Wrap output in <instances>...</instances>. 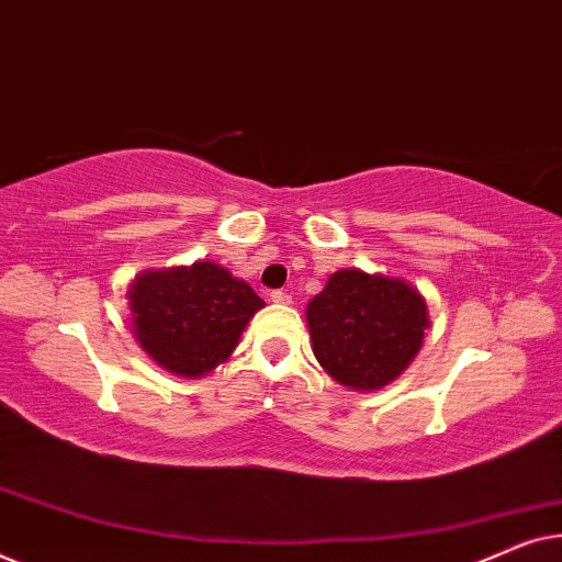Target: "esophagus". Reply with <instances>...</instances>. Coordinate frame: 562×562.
Wrapping results in <instances>:
<instances>
[{
    "mask_svg": "<svg viewBox=\"0 0 562 562\" xmlns=\"http://www.w3.org/2000/svg\"><path fill=\"white\" fill-rule=\"evenodd\" d=\"M271 302L273 304H281V306H289L291 304V296L286 291H271Z\"/></svg>",
    "mask_w": 562,
    "mask_h": 562,
    "instance_id": "esophagus-1",
    "label": "esophagus"
}]
</instances>
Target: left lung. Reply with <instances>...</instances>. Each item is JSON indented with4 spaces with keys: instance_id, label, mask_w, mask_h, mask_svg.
<instances>
[{
    "instance_id": "left-lung-1",
    "label": "left lung",
    "mask_w": 562,
    "mask_h": 562,
    "mask_svg": "<svg viewBox=\"0 0 562 562\" xmlns=\"http://www.w3.org/2000/svg\"><path fill=\"white\" fill-rule=\"evenodd\" d=\"M306 327L329 379L366 394L412 366L425 345L429 310L409 281L342 268L306 304Z\"/></svg>"
}]
</instances>
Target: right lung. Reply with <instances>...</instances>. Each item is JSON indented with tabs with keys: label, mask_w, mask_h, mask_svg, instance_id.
I'll return each mask as SVG.
<instances>
[{
	"label": "right lung",
	"mask_w": 562,
	"mask_h": 562,
	"mask_svg": "<svg viewBox=\"0 0 562 562\" xmlns=\"http://www.w3.org/2000/svg\"><path fill=\"white\" fill-rule=\"evenodd\" d=\"M125 296L135 342L158 368L183 379H202L225 363L266 306L250 283L214 260L145 268Z\"/></svg>",
	"instance_id": "1"
}]
</instances>
